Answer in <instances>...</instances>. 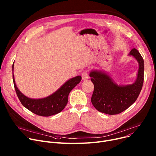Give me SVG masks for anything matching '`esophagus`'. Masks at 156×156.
Instances as JSON below:
<instances>
[{"instance_id": "obj_1", "label": "esophagus", "mask_w": 156, "mask_h": 156, "mask_svg": "<svg viewBox=\"0 0 156 156\" xmlns=\"http://www.w3.org/2000/svg\"><path fill=\"white\" fill-rule=\"evenodd\" d=\"M88 78H89V76L87 74V72L86 70L83 71V73H82V80H85L88 79Z\"/></svg>"}]
</instances>
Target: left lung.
<instances>
[{"label": "left lung", "mask_w": 156, "mask_h": 156, "mask_svg": "<svg viewBox=\"0 0 156 156\" xmlns=\"http://www.w3.org/2000/svg\"><path fill=\"white\" fill-rule=\"evenodd\" d=\"M129 55L133 56L139 64L136 79L130 84L118 85L104 71H90L89 76L94 86L91 102L98 111L109 115L118 114L137 100L144 82V59L134 48Z\"/></svg>", "instance_id": "8db88e82"}]
</instances>
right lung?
Returning <instances> with one entry per match:
<instances>
[{"mask_svg":"<svg viewBox=\"0 0 156 156\" xmlns=\"http://www.w3.org/2000/svg\"><path fill=\"white\" fill-rule=\"evenodd\" d=\"M12 71L14 87L22 104L35 114L44 117L51 116L61 112L67 104L70 92L78 84L82 79L80 76L71 78L48 97L42 99H31L23 95L16 86L14 76V64Z\"/></svg>","mask_w":156,"mask_h":156,"instance_id":"1","label":"right lung"}]
</instances>
